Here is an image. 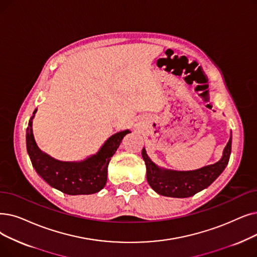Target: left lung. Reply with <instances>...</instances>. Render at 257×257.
Listing matches in <instances>:
<instances>
[{"mask_svg":"<svg viewBox=\"0 0 257 257\" xmlns=\"http://www.w3.org/2000/svg\"><path fill=\"white\" fill-rule=\"evenodd\" d=\"M232 145V135L218 162L192 171H175L161 168L143 148L142 156L146 165L147 182L153 190L163 196L186 198L208 188L225 170L228 165Z\"/></svg>","mask_w":257,"mask_h":257,"instance_id":"8db88e82","label":"left lung"}]
</instances>
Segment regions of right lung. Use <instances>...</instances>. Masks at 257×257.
<instances>
[{"label": "right lung", "instance_id": "obj_1", "mask_svg": "<svg viewBox=\"0 0 257 257\" xmlns=\"http://www.w3.org/2000/svg\"><path fill=\"white\" fill-rule=\"evenodd\" d=\"M38 109L33 111L26 130L27 152L37 173L50 187L68 195H87L101 191L107 183L108 165L119 144L130 130L111 136L96 154L80 162L58 161L43 152L36 143L32 131V119Z\"/></svg>", "mask_w": 257, "mask_h": 257}]
</instances>
